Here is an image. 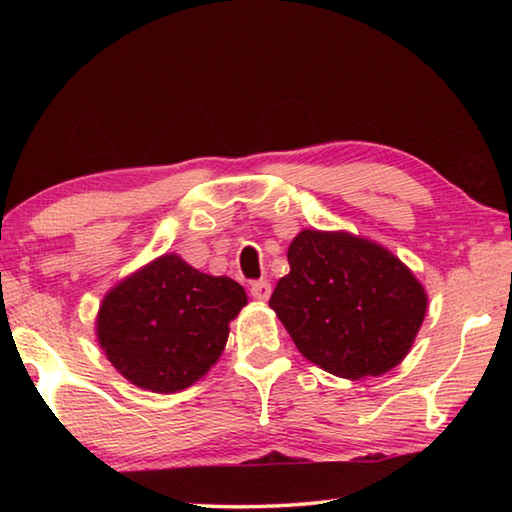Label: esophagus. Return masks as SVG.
<instances>
[{
  "label": "esophagus",
  "mask_w": 512,
  "mask_h": 512,
  "mask_svg": "<svg viewBox=\"0 0 512 512\" xmlns=\"http://www.w3.org/2000/svg\"><path fill=\"white\" fill-rule=\"evenodd\" d=\"M250 296L259 302H266L268 298H271V282H266V280L253 282L250 284Z\"/></svg>",
  "instance_id": "34e87169"
}]
</instances>
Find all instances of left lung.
Masks as SVG:
<instances>
[{
    "label": "left lung",
    "mask_w": 512,
    "mask_h": 512,
    "mask_svg": "<svg viewBox=\"0 0 512 512\" xmlns=\"http://www.w3.org/2000/svg\"><path fill=\"white\" fill-rule=\"evenodd\" d=\"M268 305L300 354L343 379L395 368L427 314V293L391 250L350 232L302 230Z\"/></svg>",
    "instance_id": "1"
}]
</instances>
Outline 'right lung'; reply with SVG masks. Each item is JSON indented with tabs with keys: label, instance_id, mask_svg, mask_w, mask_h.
Masks as SVG:
<instances>
[{
	"label": "right lung",
	"instance_id": "right-lung-1",
	"mask_svg": "<svg viewBox=\"0 0 512 512\" xmlns=\"http://www.w3.org/2000/svg\"><path fill=\"white\" fill-rule=\"evenodd\" d=\"M246 302L239 282L196 271L178 255H162L106 293L97 341L131 384L178 393L219 361L230 320Z\"/></svg>",
	"mask_w": 512,
	"mask_h": 512
}]
</instances>
